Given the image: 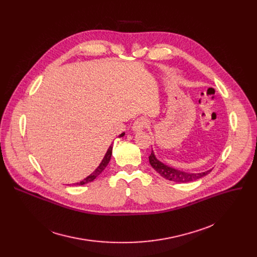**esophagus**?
Returning a JSON list of instances; mask_svg holds the SVG:
<instances>
[{
    "label": "esophagus",
    "mask_w": 257,
    "mask_h": 257,
    "mask_svg": "<svg viewBox=\"0 0 257 257\" xmlns=\"http://www.w3.org/2000/svg\"><path fill=\"white\" fill-rule=\"evenodd\" d=\"M148 125H149L148 119L144 118V117H140V118L135 120V122L133 123V127L132 128H133L134 131H141L144 128L148 127Z\"/></svg>",
    "instance_id": "34e87169"
}]
</instances>
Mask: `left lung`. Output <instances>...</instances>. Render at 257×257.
<instances>
[{
	"label": "left lung",
	"instance_id": "8db88e82",
	"mask_svg": "<svg viewBox=\"0 0 257 257\" xmlns=\"http://www.w3.org/2000/svg\"><path fill=\"white\" fill-rule=\"evenodd\" d=\"M150 164L151 166L164 178L170 180V181H174V182H178V183H186V182H191V181H195L197 179H200L204 176H206L211 170L203 172V173H198V174H192V173H185L182 171H178L176 169H173L171 167H168L166 165H164L162 162H160L154 152L152 151V155L150 156Z\"/></svg>",
	"mask_w": 257,
	"mask_h": 257
}]
</instances>
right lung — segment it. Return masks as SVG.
Here are the masks:
<instances>
[{"mask_svg": "<svg viewBox=\"0 0 257 257\" xmlns=\"http://www.w3.org/2000/svg\"><path fill=\"white\" fill-rule=\"evenodd\" d=\"M124 132L122 133V134H120L119 135V137H122V136H124ZM112 152H113V145H111L108 148V150H107V152H106V154H105V156L103 157V159H102V161H101V163L99 164V166L95 169V171L93 172V173H91L88 177H86L84 180H82V181H80L79 183H75L74 185H84V184H87V183H89V182H92L97 176H99V174H101L102 173V171L105 169V167L107 166V164H108V162H109V160H111V157H112Z\"/></svg>", "mask_w": 257, "mask_h": 257, "instance_id": "right-lung-1", "label": "right lung"}]
</instances>
